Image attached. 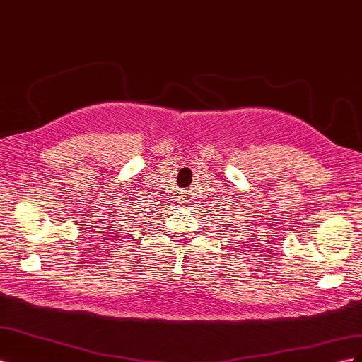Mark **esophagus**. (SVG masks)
Here are the masks:
<instances>
[{
    "instance_id": "esophagus-1",
    "label": "esophagus",
    "mask_w": 362,
    "mask_h": 362,
    "mask_svg": "<svg viewBox=\"0 0 362 362\" xmlns=\"http://www.w3.org/2000/svg\"><path fill=\"white\" fill-rule=\"evenodd\" d=\"M184 194H185V193H181V199H182L181 202H185V201H184V199H185V196H184Z\"/></svg>"
}]
</instances>
